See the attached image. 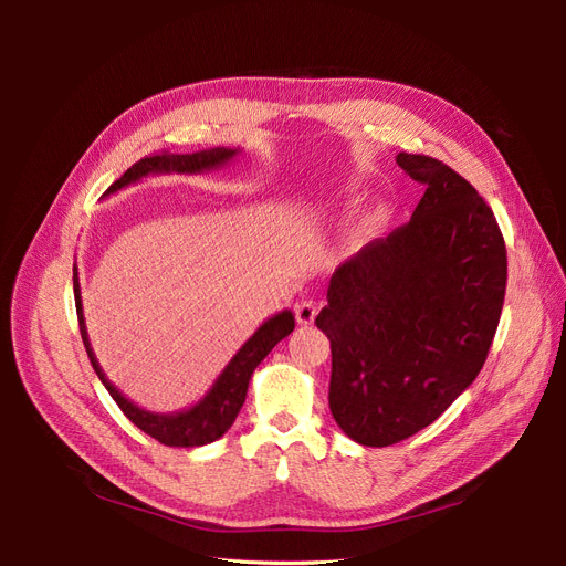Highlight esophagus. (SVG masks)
I'll return each instance as SVG.
<instances>
[{
	"instance_id": "obj_1",
	"label": "esophagus",
	"mask_w": 566,
	"mask_h": 566,
	"mask_svg": "<svg viewBox=\"0 0 566 566\" xmlns=\"http://www.w3.org/2000/svg\"><path fill=\"white\" fill-rule=\"evenodd\" d=\"M295 316H297L300 325H312L318 316V306L314 302H300L295 306Z\"/></svg>"
}]
</instances>
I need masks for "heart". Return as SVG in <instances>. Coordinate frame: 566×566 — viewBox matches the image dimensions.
<instances>
[{
	"label": "heart",
	"mask_w": 566,
	"mask_h": 566,
	"mask_svg": "<svg viewBox=\"0 0 566 566\" xmlns=\"http://www.w3.org/2000/svg\"><path fill=\"white\" fill-rule=\"evenodd\" d=\"M382 224V214H373V217H368L366 221H364V227H361V235L364 238H370L373 235V231L378 229Z\"/></svg>",
	"instance_id": "heart-1"
}]
</instances>
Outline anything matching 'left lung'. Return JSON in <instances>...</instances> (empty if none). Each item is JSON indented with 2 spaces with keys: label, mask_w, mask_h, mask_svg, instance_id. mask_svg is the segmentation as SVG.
I'll return each instance as SVG.
<instances>
[{
  "label": "left lung",
  "mask_w": 566,
  "mask_h": 566,
  "mask_svg": "<svg viewBox=\"0 0 566 566\" xmlns=\"http://www.w3.org/2000/svg\"><path fill=\"white\" fill-rule=\"evenodd\" d=\"M424 186L406 227L335 269L316 316L331 339V413L361 447L432 424L482 370L505 300L507 256L484 198L449 165L399 153Z\"/></svg>",
  "instance_id": "1"
}]
</instances>
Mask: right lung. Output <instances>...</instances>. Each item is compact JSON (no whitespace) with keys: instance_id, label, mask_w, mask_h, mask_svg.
<instances>
[{"instance_id":"1","label":"right lung","mask_w":566,"mask_h":566,"mask_svg":"<svg viewBox=\"0 0 566 566\" xmlns=\"http://www.w3.org/2000/svg\"><path fill=\"white\" fill-rule=\"evenodd\" d=\"M241 153H243L241 148L219 146V148H208V150L184 153V156H172V153L150 156V158H144L136 165H132L127 172L108 188L106 196L123 191V188H127L132 184H139L146 177L214 172V169H219V167H227L231 160H235V156H241ZM73 287H75V304H77L82 342H84V347H87L90 361L98 375V380L104 382V387L108 389L115 403L123 408V413L136 427H139V430H144L153 439H158L160 443H165V447L193 449V447H205V443H212L219 437H224L245 403L248 385H250L254 368L264 361L266 354L276 347L283 337H287L295 331V314L293 312L283 310L279 314H273L243 342V347L231 356V361L224 366V370L217 375L212 387L205 391L196 403L177 410V413H156V410H146L139 403L127 399L125 394L106 378L104 368H101L98 358L92 349V342H90L87 321H84L77 264L73 269Z\"/></svg>"}]
</instances>
